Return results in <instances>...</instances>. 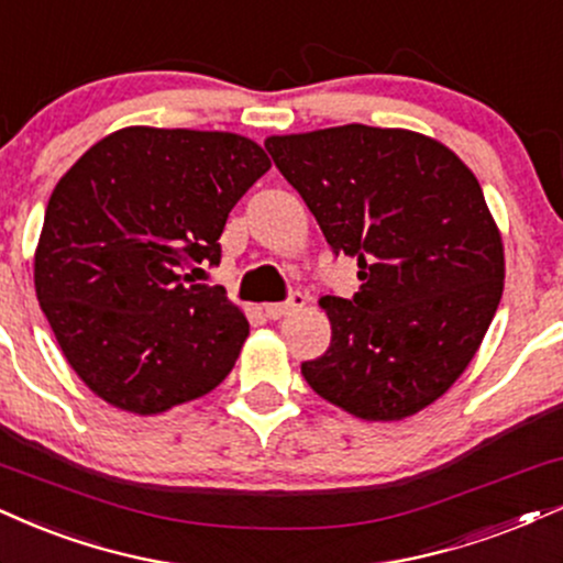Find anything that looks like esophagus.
Listing matches in <instances>:
<instances>
[{"label": "esophagus", "instance_id": "esophagus-1", "mask_svg": "<svg viewBox=\"0 0 563 563\" xmlns=\"http://www.w3.org/2000/svg\"><path fill=\"white\" fill-rule=\"evenodd\" d=\"M305 305V297L300 292H292L289 295L287 302H268L263 305V313H266L271 321H279V318L295 313V310H300Z\"/></svg>", "mask_w": 563, "mask_h": 563}]
</instances>
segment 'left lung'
Returning <instances> with one entry per match:
<instances>
[{
  "label": "left lung",
  "instance_id": "left-lung-1",
  "mask_svg": "<svg viewBox=\"0 0 563 563\" xmlns=\"http://www.w3.org/2000/svg\"><path fill=\"white\" fill-rule=\"evenodd\" d=\"M266 148L360 292L321 297L331 344L302 363L310 388L360 420H405L475 357L504 292V242L454 151L399 128L271 135Z\"/></svg>",
  "mask_w": 563,
  "mask_h": 563
}]
</instances>
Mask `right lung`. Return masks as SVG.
I'll return each instance as SVG.
<instances>
[{"instance_id": "obj_1", "label": "right lung", "mask_w": 563, "mask_h": 563, "mask_svg": "<svg viewBox=\"0 0 563 563\" xmlns=\"http://www.w3.org/2000/svg\"><path fill=\"white\" fill-rule=\"evenodd\" d=\"M268 169L250 137L143 124L69 166L48 198L33 282L62 355L96 397L158 415L229 376L247 318L185 268L219 266L229 211Z\"/></svg>"}]
</instances>
